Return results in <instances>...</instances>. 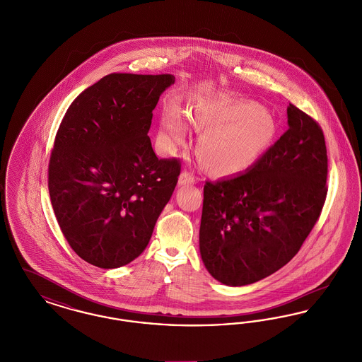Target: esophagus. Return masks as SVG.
<instances>
[{"label": "esophagus", "mask_w": 362, "mask_h": 362, "mask_svg": "<svg viewBox=\"0 0 362 362\" xmlns=\"http://www.w3.org/2000/svg\"><path fill=\"white\" fill-rule=\"evenodd\" d=\"M195 183V177L189 173H182L179 179H177V185L179 186H189V185H194Z\"/></svg>", "instance_id": "obj_1"}]
</instances>
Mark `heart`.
Instances as JSON below:
<instances>
[{
  "label": "heart",
  "instance_id": "heart-1",
  "mask_svg": "<svg viewBox=\"0 0 362 362\" xmlns=\"http://www.w3.org/2000/svg\"><path fill=\"white\" fill-rule=\"evenodd\" d=\"M189 124L202 133L197 142L201 165L214 177L248 171L272 146L276 121L259 104L223 98H204L187 112ZM187 124L179 107L170 104L161 117L160 138L168 152L180 148Z\"/></svg>",
  "mask_w": 362,
  "mask_h": 362
}]
</instances>
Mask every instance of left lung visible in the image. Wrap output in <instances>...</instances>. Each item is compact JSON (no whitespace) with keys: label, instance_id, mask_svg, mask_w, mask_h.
<instances>
[{"label":"left lung","instance_id":"left-lung-1","mask_svg":"<svg viewBox=\"0 0 362 362\" xmlns=\"http://www.w3.org/2000/svg\"><path fill=\"white\" fill-rule=\"evenodd\" d=\"M289 129L255 165L206 182L199 252L228 286L272 276L298 252L327 195V149L320 126L289 104Z\"/></svg>","mask_w":362,"mask_h":362}]
</instances>
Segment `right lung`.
Segmentation results:
<instances>
[{
  "mask_svg": "<svg viewBox=\"0 0 362 362\" xmlns=\"http://www.w3.org/2000/svg\"><path fill=\"white\" fill-rule=\"evenodd\" d=\"M173 74L112 73L70 104L57 132L49 191L73 251L100 269L139 257L171 199L180 164L157 158L152 111Z\"/></svg>",
  "mask_w": 362,
  "mask_h": 362,
  "instance_id": "obj_1",
  "label": "right lung"
}]
</instances>
